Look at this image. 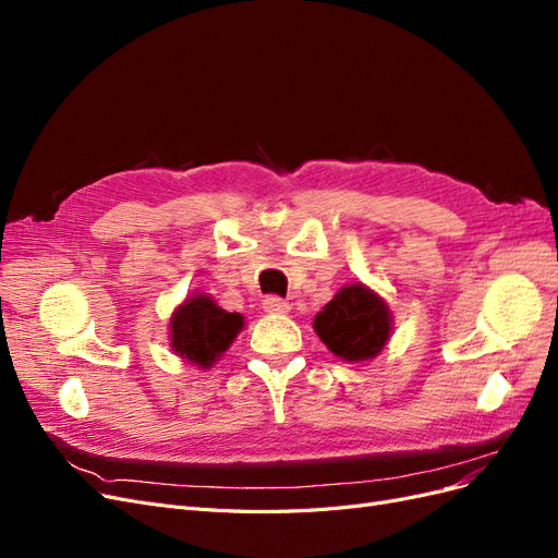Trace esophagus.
Listing matches in <instances>:
<instances>
[{
  "label": "esophagus",
  "instance_id": "esophagus-1",
  "mask_svg": "<svg viewBox=\"0 0 558 558\" xmlns=\"http://www.w3.org/2000/svg\"><path fill=\"white\" fill-rule=\"evenodd\" d=\"M263 307H265V312H269V314H289V310H291L289 302H286V300L279 298V295H267V298L263 300Z\"/></svg>",
  "mask_w": 558,
  "mask_h": 558
}]
</instances>
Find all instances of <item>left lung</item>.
<instances>
[{
	"instance_id": "8db88e82",
	"label": "left lung",
	"mask_w": 558,
	"mask_h": 558,
	"mask_svg": "<svg viewBox=\"0 0 558 558\" xmlns=\"http://www.w3.org/2000/svg\"><path fill=\"white\" fill-rule=\"evenodd\" d=\"M391 312L363 283L340 289L314 318V330L337 359L361 363L379 356L391 337Z\"/></svg>"
}]
</instances>
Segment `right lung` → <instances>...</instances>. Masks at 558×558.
<instances>
[{"instance_id":"1","label":"right lung","mask_w":558,"mask_h":558,"mask_svg":"<svg viewBox=\"0 0 558 558\" xmlns=\"http://www.w3.org/2000/svg\"><path fill=\"white\" fill-rule=\"evenodd\" d=\"M244 328V316L226 312L209 295H193L170 320V344L177 356L207 369L230 349Z\"/></svg>"}]
</instances>
